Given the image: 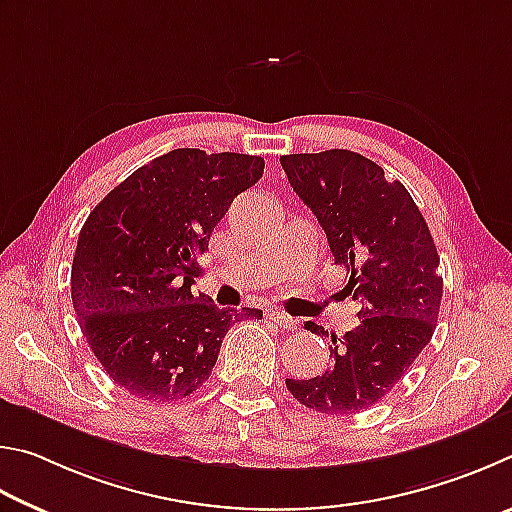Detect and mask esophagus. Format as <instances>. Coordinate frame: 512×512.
I'll list each match as a JSON object with an SVG mask.
<instances>
[{"mask_svg":"<svg viewBox=\"0 0 512 512\" xmlns=\"http://www.w3.org/2000/svg\"><path fill=\"white\" fill-rule=\"evenodd\" d=\"M267 317H270L274 324H279L281 328H285V330H294L297 328V319L294 317H290L288 312H283V310H279V308H272L270 312H267Z\"/></svg>","mask_w":512,"mask_h":512,"instance_id":"1","label":"esophagus"}]
</instances>
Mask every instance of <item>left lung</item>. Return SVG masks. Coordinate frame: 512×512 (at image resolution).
Masks as SVG:
<instances>
[{"label":"left lung","mask_w":512,"mask_h":512,"mask_svg":"<svg viewBox=\"0 0 512 512\" xmlns=\"http://www.w3.org/2000/svg\"><path fill=\"white\" fill-rule=\"evenodd\" d=\"M281 166L326 231L346 292L360 301V324L330 335L333 366L317 378L285 380L321 414H357L396 387L429 344L443 299L438 251L423 213L400 182L353 150L283 155ZM315 335L328 333L308 321Z\"/></svg>","instance_id":"1"}]
</instances>
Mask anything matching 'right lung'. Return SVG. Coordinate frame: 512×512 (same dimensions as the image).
I'll return each instance as SVG.
<instances>
[{"mask_svg": "<svg viewBox=\"0 0 512 512\" xmlns=\"http://www.w3.org/2000/svg\"><path fill=\"white\" fill-rule=\"evenodd\" d=\"M263 168L261 157L177 148L134 170L89 213L71 301L103 371L132 396H191L209 380L227 330L263 317L256 308L220 310L191 292L215 224Z\"/></svg>", "mask_w": 512, "mask_h": 512, "instance_id": "add662e5", "label": "right lung"}]
</instances>
